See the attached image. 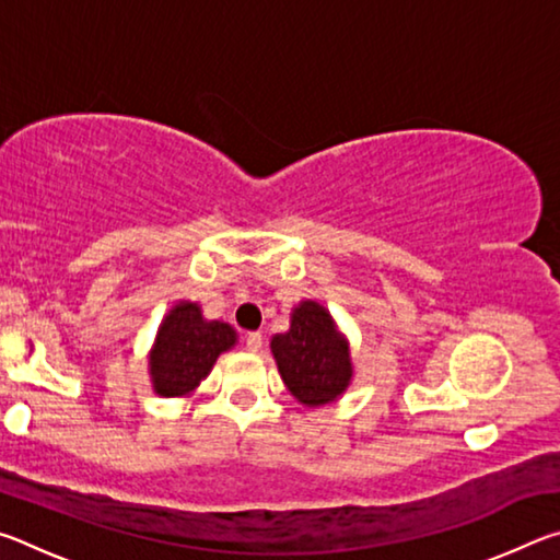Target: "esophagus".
<instances>
[{
	"mask_svg": "<svg viewBox=\"0 0 560 560\" xmlns=\"http://www.w3.org/2000/svg\"><path fill=\"white\" fill-rule=\"evenodd\" d=\"M244 343H246V350H252V353H259L264 338H261V334H246Z\"/></svg>",
	"mask_w": 560,
	"mask_h": 560,
	"instance_id": "1",
	"label": "esophagus"
}]
</instances>
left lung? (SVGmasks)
Segmentation results:
<instances>
[{
  "mask_svg": "<svg viewBox=\"0 0 560 560\" xmlns=\"http://www.w3.org/2000/svg\"><path fill=\"white\" fill-rule=\"evenodd\" d=\"M281 381L301 405L320 407L338 400L353 377L350 348L336 320L316 301H301L287 334L271 338Z\"/></svg>",
  "mask_w": 560,
  "mask_h": 560,
  "instance_id": "left-lung-1",
  "label": "left lung"
}]
</instances>
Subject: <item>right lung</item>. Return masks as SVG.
Wrapping results in <instances>:
<instances>
[{"label": "right lung", "instance_id": "add662e5", "mask_svg": "<svg viewBox=\"0 0 560 560\" xmlns=\"http://www.w3.org/2000/svg\"><path fill=\"white\" fill-rule=\"evenodd\" d=\"M236 343V330L222 320L202 318L192 301L170 308L150 350V381L160 397L195 393L224 350Z\"/></svg>", "mask_w": 560, "mask_h": 560}]
</instances>
